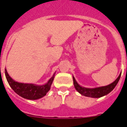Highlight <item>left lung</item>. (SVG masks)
<instances>
[{
	"label": "left lung",
	"mask_w": 127,
	"mask_h": 127,
	"mask_svg": "<svg viewBox=\"0 0 127 127\" xmlns=\"http://www.w3.org/2000/svg\"><path fill=\"white\" fill-rule=\"evenodd\" d=\"M121 75V72L117 79L115 80L112 83L110 84L107 86L98 87V88H87L80 86L73 76L74 86L75 89L82 95H84L85 96H88V97L100 98L104 96V95H107L108 94H109L111 91L113 90L118 84V82H119Z\"/></svg>",
	"instance_id": "left-lung-1"
}]
</instances>
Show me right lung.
I'll return each instance as SVG.
<instances>
[{"mask_svg": "<svg viewBox=\"0 0 127 127\" xmlns=\"http://www.w3.org/2000/svg\"><path fill=\"white\" fill-rule=\"evenodd\" d=\"M5 76L8 84L14 92L21 97L28 99H38L44 96L50 89L53 81L55 78V74L46 84L42 85H36L32 83H23L15 82L5 69Z\"/></svg>", "mask_w": 127, "mask_h": 127, "instance_id": "obj_1", "label": "right lung"}]
</instances>
